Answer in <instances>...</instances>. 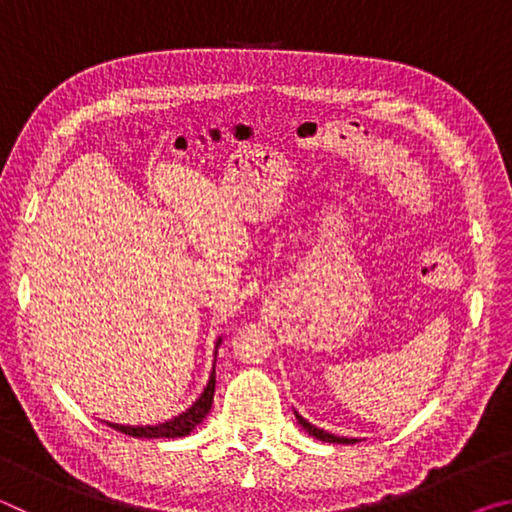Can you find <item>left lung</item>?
<instances>
[{"label":"left lung","mask_w":512,"mask_h":512,"mask_svg":"<svg viewBox=\"0 0 512 512\" xmlns=\"http://www.w3.org/2000/svg\"><path fill=\"white\" fill-rule=\"evenodd\" d=\"M296 413V420L302 424V427H305L311 436L314 438H318V440H323V443H336V445H352V443H361L359 438H345V436H336V433H329V431H325V429H320V427H316V424H311L307 418H302V415L298 413V411H293Z\"/></svg>","instance_id":"left-lung-1"}]
</instances>
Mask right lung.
<instances>
[{
  "label": "right lung",
  "instance_id": "right-lung-1",
  "mask_svg": "<svg viewBox=\"0 0 512 512\" xmlns=\"http://www.w3.org/2000/svg\"><path fill=\"white\" fill-rule=\"evenodd\" d=\"M223 341V336L214 341V366H216V350ZM212 366L210 379L203 388V393L198 395V400L185 409L183 413H178L176 418L164 420L160 424H117V422H106L110 427H115L121 433H128L133 438H183L189 436L198 424L205 420V415L212 409V400H214V386H216V368Z\"/></svg>",
  "mask_w": 512,
  "mask_h": 512
}]
</instances>
